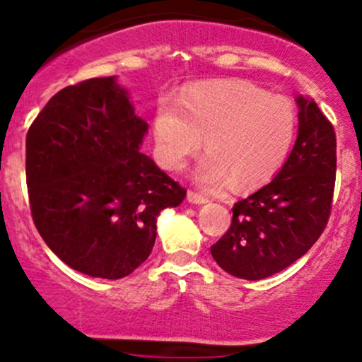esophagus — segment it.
<instances>
[{
  "instance_id": "1",
  "label": "esophagus",
  "mask_w": 362,
  "mask_h": 362,
  "mask_svg": "<svg viewBox=\"0 0 362 362\" xmlns=\"http://www.w3.org/2000/svg\"><path fill=\"white\" fill-rule=\"evenodd\" d=\"M187 201H189L190 204H204V202L209 201V199H207L206 195L194 192V190H189V192H187Z\"/></svg>"
}]
</instances>
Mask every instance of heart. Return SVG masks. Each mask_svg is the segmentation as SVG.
<instances>
[{"label":"heart","instance_id":"b5f03b06","mask_svg":"<svg viewBox=\"0 0 362 362\" xmlns=\"http://www.w3.org/2000/svg\"><path fill=\"white\" fill-rule=\"evenodd\" d=\"M293 102L243 80L199 83L177 103L163 98L153 117L158 160L180 172L204 138L207 155L194 172L199 185L219 190L233 182L248 189L271 178L296 136Z\"/></svg>","mask_w":362,"mask_h":362}]
</instances>
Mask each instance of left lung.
<instances>
[{"label":"left lung","instance_id":"obj_1","mask_svg":"<svg viewBox=\"0 0 362 362\" xmlns=\"http://www.w3.org/2000/svg\"><path fill=\"white\" fill-rule=\"evenodd\" d=\"M298 138L277 175L233 206L231 226L211 247L231 276L260 281L313 247L328 223L337 170L335 131L313 98L298 97Z\"/></svg>","mask_w":362,"mask_h":362}]
</instances>
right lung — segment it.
Instances as JSON below:
<instances>
[{
    "mask_svg": "<svg viewBox=\"0 0 362 362\" xmlns=\"http://www.w3.org/2000/svg\"><path fill=\"white\" fill-rule=\"evenodd\" d=\"M146 120L115 76L66 86L27 132L32 219L74 271L120 279L148 259L156 218L185 189L141 153Z\"/></svg>",
    "mask_w": 362,
    "mask_h": 362,
    "instance_id": "right-lung-1",
    "label": "right lung"
}]
</instances>
